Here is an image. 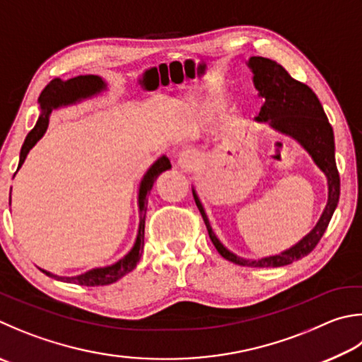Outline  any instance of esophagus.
<instances>
[{"instance_id": "34e87169", "label": "esophagus", "mask_w": 362, "mask_h": 362, "mask_svg": "<svg viewBox=\"0 0 362 362\" xmlns=\"http://www.w3.org/2000/svg\"><path fill=\"white\" fill-rule=\"evenodd\" d=\"M201 164L199 153L193 152V150H187L179 156V166L185 170H193Z\"/></svg>"}]
</instances>
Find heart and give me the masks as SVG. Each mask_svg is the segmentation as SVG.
<instances>
[{
  "label": "heart",
  "mask_w": 362,
  "mask_h": 362,
  "mask_svg": "<svg viewBox=\"0 0 362 362\" xmlns=\"http://www.w3.org/2000/svg\"><path fill=\"white\" fill-rule=\"evenodd\" d=\"M210 106H214V101H207L206 104H202V109H209Z\"/></svg>",
  "instance_id": "heart-1"
}]
</instances>
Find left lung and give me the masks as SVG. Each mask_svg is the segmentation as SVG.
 <instances>
[{
	"label": "left lung",
	"instance_id": "8db88e82",
	"mask_svg": "<svg viewBox=\"0 0 362 362\" xmlns=\"http://www.w3.org/2000/svg\"><path fill=\"white\" fill-rule=\"evenodd\" d=\"M247 66L253 72V85L264 100L261 112L256 117L259 123H267L272 129L290 136L312 156L313 163L326 175L327 202L323 214L310 233L305 234L298 244L277 255L258 259H247L233 253L216 238L202 202L193 187V198L206 223L210 240L223 258L239 266L248 267H280L304 258L317 247L332 218L340 196V177L336 166V144L334 131L321 106L317 95L305 83L296 81L277 62L262 57H252Z\"/></svg>",
	"mask_w": 362,
	"mask_h": 362
}]
</instances>
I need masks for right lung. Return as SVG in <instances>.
<instances>
[{"instance_id": "right-lung-1", "label": "right lung", "mask_w": 362, "mask_h": 362, "mask_svg": "<svg viewBox=\"0 0 362 362\" xmlns=\"http://www.w3.org/2000/svg\"><path fill=\"white\" fill-rule=\"evenodd\" d=\"M107 90V83L103 81L100 76H78L74 78H68V81H62V78H54L47 87L42 90L41 96H39V107H41V114H39L37 122L35 124L22 146L21 150V160H18V168H22L23 161L26 160V155L30 153V150L36 146L37 141L45 134L49 127V118L52 110L72 106V104H77L81 101L88 100V98H93L96 95L103 93V91ZM170 161L166 155L160 156L152 166L147 169V173L144 174L139 183V189H137V207H139V228H137V235L133 247H131L129 252L115 261L114 264L104 266V267H95L90 269V271L74 275V277H62V275H55L49 271H41L49 275V277L66 281V284H76V285H83V286H103V285H110L114 281L120 280L123 275L133 271L136 267L137 261L141 259L142 250H144V228H146V212H147V196L152 192L153 183L158 179V175L163 174L164 170H169Z\"/></svg>"}]
</instances>
